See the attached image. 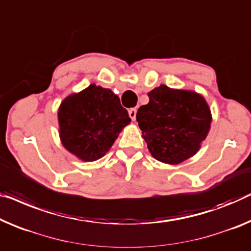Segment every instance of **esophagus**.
<instances>
[{
	"mask_svg": "<svg viewBox=\"0 0 251 251\" xmlns=\"http://www.w3.org/2000/svg\"><path fill=\"white\" fill-rule=\"evenodd\" d=\"M136 113H137L136 108H130V109L128 110V115H129V117H130V119H132V121H135V119H136Z\"/></svg>",
	"mask_w": 251,
	"mask_h": 251,
	"instance_id": "obj_1",
	"label": "esophagus"
}]
</instances>
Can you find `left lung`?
Instances as JSON below:
<instances>
[{
  "label": "left lung",
  "instance_id": "1",
  "mask_svg": "<svg viewBox=\"0 0 251 251\" xmlns=\"http://www.w3.org/2000/svg\"><path fill=\"white\" fill-rule=\"evenodd\" d=\"M136 121L153 158L178 164L192 158L211 128L212 115L203 96L161 84L148 93Z\"/></svg>",
  "mask_w": 251,
  "mask_h": 251
}]
</instances>
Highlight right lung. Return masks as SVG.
Returning a JSON list of instances; mask_svg holds the SVG:
<instances>
[{
	"label": "right lung",
	"mask_w": 251,
	"mask_h": 251,
	"mask_svg": "<svg viewBox=\"0 0 251 251\" xmlns=\"http://www.w3.org/2000/svg\"><path fill=\"white\" fill-rule=\"evenodd\" d=\"M57 116L62 144L84 162L102 158L130 123L118 97L96 84L66 97Z\"/></svg>",
	"instance_id": "1"
}]
</instances>
